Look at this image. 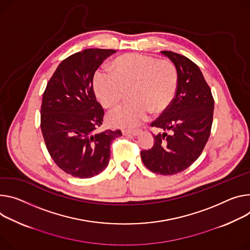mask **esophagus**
<instances>
[{
  "mask_svg": "<svg viewBox=\"0 0 250 250\" xmlns=\"http://www.w3.org/2000/svg\"><path fill=\"white\" fill-rule=\"evenodd\" d=\"M141 133L140 129H134V130H128V129H124L123 134L124 135H133V137H137Z\"/></svg>",
  "mask_w": 250,
  "mask_h": 250,
  "instance_id": "obj_1",
  "label": "esophagus"
}]
</instances>
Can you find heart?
<instances>
[{"label": "heart", "instance_id": "obj_1", "mask_svg": "<svg viewBox=\"0 0 250 250\" xmlns=\"http://www.w3.org/2000/svg\"><path fill=\"white\" fill-rule=\"evenodd\" d=\"M109 72L98 71L93 80L95 94L105 107H116L130 89L131 102L111 112L115 126L133 128L148 118L165 112L178 87L176 66L169 61L142 54H126L113 60Z\"/></svg>", "mask_w": 250, "mask_h": 250}]
</instances>
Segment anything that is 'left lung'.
<instances>
[{
	"label": "left lung",
	"instance_id": "obj_1",
	"mask_svg": "<svg viewBox=\"0 0 250 250\" xmlns=\"http://www.w3.org/2000/svg\"><path fill=\"white\" fill-rule=\"evenodd\" d=\"M176 66L178 87L169 107L151 126L154 144L143 150L144 165L152 172L172 175L190 167L201 154L210 135L214 101L199 67L189 59L163 51Z\"/></svg>",
	"mask_w": 250,
	"mask_h": 250
}]
</instances>
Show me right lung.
I'll return each mask as SVG.
<instances>
[{
  "mask_svg": "<svg viewBox=\"0 0 250 250\" xmlns=\"http://www.w3.org/2000/svg\"><path fill=\"white\" fill-rule=\"evenodd\" d=\"M115 50L87 49L63 60L42 95L41 128L49 153L67 174L89 178L109 162V145L122 131L97 132L104 109L97 101L93 79Z\"/></svg>",
  "mask_w": 250,
  "mask_h": 250,
  "instance_id": "right-lung-1",
  "label": "right lung"
}]
</instances>
